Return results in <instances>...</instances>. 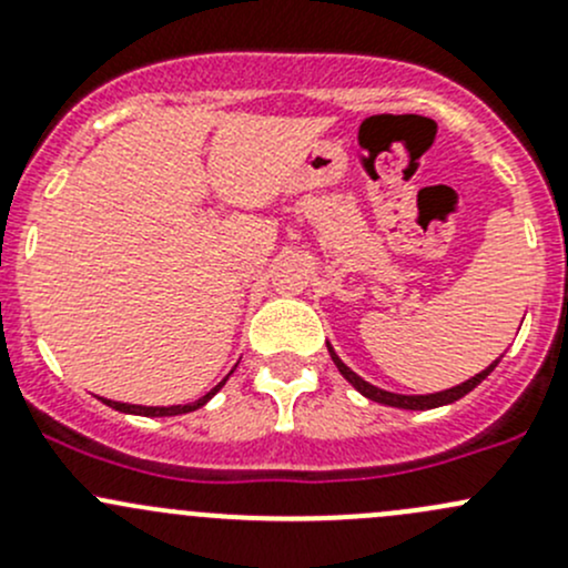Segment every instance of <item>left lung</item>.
I'll use <instances>...</instances> for the list:
<instances>
[{"instance_id":"obj_1","label":"left lung","mask_w":568,"mask_h":568,"mask_svg":"<svg viewBox=\"0 0 568 568\" xmlns=\"http://www.w3.org/2000/svg\"><path fill=\"white\" fill-rule=\"evenodd\" d=\"M326 348H329V357L332 363L337 365V371L343 374V379L348 382V385L354 387L357 393H363L368 400H376V404H385V406H395V409H437V406H445V404H454V400H459L467 395L469 390H475V387L480 385V382L486 379V376L491 374V371L497 368V363H500V357L495 359V363L489 365V368H484L480 374H475L473 379L462 382V385L456 387H448V390H439V393H428V395H400V393H390V390H382V387L371 385V382H365L363 376L354 374L352 368H348L346 363H343L341 357L335 354V348L326 343Z\"/></svg>"}]
</instances>
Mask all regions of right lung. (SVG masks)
Here are the masks:
<instances>
[{
  "mask_svg": "<svg viewBox=\"0 0 568 568\" xmlns=\"http://www.w3.org/2000/svg\"><path fill=\"white\" fill-rule=\"evenodd\" d=\"M227 376H231V374H227ZM227 376L220 382V385L214 387V390H209V393L203 395V398L192 400V404H175V406H136V404H120V400H106V398H104V404L112 406V409H118V412H125V415H145V417L186 415V412H194V409H200V406L209 404V400L214 398V395L222 390V385H225V382H227Z\"/></svg>",
  "mask_w": 568,
  "mask_h": 568,
  "instance_id": "add662e5",
  "label": "right lung"
}]
</instances>
